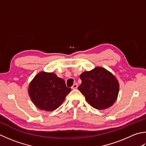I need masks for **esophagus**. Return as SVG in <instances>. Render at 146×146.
<instances>
[{"label":"esophagus","mask_w":146,"mask_h":146,"mask_svg":"<svg viewBox=\"0 0 146 146\" xmlns=\"http://www.w3.org/2000/svg\"><path fill=\"white\" fill-rule=\"evenodd\" d=\"M78 88V84H73V86L71 87V88H72V89H76V88Z\"/></svg>","instance_id":"obj_1"}]
</instances>
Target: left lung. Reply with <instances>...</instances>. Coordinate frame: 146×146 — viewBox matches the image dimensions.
I'll return each mask as SVG.
<instances>
[{"label":"left lung","mask_w":146,"mask_h":146,"mask_svg":"<svg viewBox=\"0 0 146 146\" xmlns=\"http://www.w3.org/2000/svg\"><path fill=\"white\" fill-rule=\"evenodd\" d=\"M80 77L82 84L78 90L93 108L106 109L116 101L119 84L112 73L101 67H97L82 73Z\"/></svg>","instance_id":"8db88e82"}]
</instances>
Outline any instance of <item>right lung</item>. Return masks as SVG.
<instances>
[{
    "label": "right lung",
    "mask_w": 146,
    "mask_h": 146,
    "mask_svg": "<svg viewBox=\"0 0 146 146\" xmlns=\"http://www.w3.org/2000/svg\"><path fill=\"white\" fill-rule=\"evenodd\" d=\"M71 91L64 80L53 73L40 72L33 79L28 88L31 101L39 109L45 111L56 110Z\"/></svg>",
    "instance_id": "add662e5"
}]
</instances>
